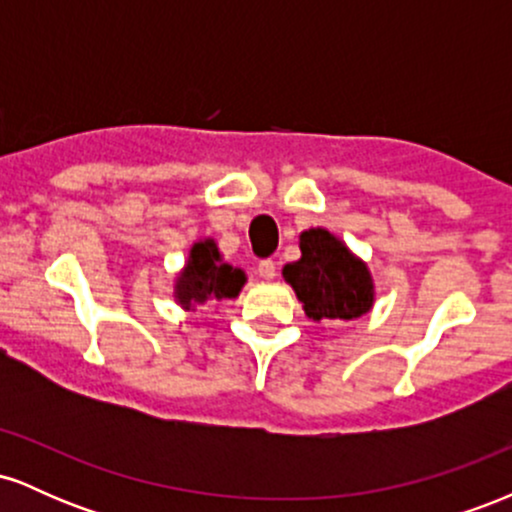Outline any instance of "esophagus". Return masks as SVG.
I'll return each mask as SVG.
<instances>
[{
    "instance_id": "1",
    "label": "esophagus",
    "mask_w": 512,
    "mask_h": 512,
    "mask_svg": "<svg viewBox=\"0 0 512 512\" xmlns=\"http://www.w3.org/2000/svg\"><path fill=\"white\" fill-rule=\"evenodd\" d=\"M257 272H260V276L264 281H272L276 276V264L274 260H262L260 264H257Z\"/></svg>"
}]
</instances>
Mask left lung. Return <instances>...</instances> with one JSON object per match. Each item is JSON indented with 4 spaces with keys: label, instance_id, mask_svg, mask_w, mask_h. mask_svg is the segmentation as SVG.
I'll return each instance as SVG.
<instances>
[{
    "label": "left lung",
    "instance_id": "obj_1",
    "mask_svg": "<svg viewBox=\"0 0 512 512\" xmlns=\"http://www.w3.org/2000/svg\"><path fill=\"white\" fill-rule=\"evenodd\" d=\"M301 260L284 267L286 284L296 291L305 315L320 320H356L375 303L368 264L327 228L301 233Z\"/></svg>",
    "mask_w": 512,
    "mask_h": 512
}]
</instances>
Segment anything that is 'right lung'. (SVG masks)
<instances>
[{
	"mask_svg": "<svg viewBox=\"0 0 512 512\" xmlns=\"http://www.w3.org/2000/svg\"><path fill=\"white\" fill-rule=\"evenodd\" d=\"M245 281L243 269L223 260L216 240L202 238L190 248V257L175 279V301L182 310H192L209 301L236 298Z\"/></svg>",
	"mask_w": 512,
	"mask_h": 512,
	"instance_id": "add662e5",
	"label": "right lung"
}]
</instances>
